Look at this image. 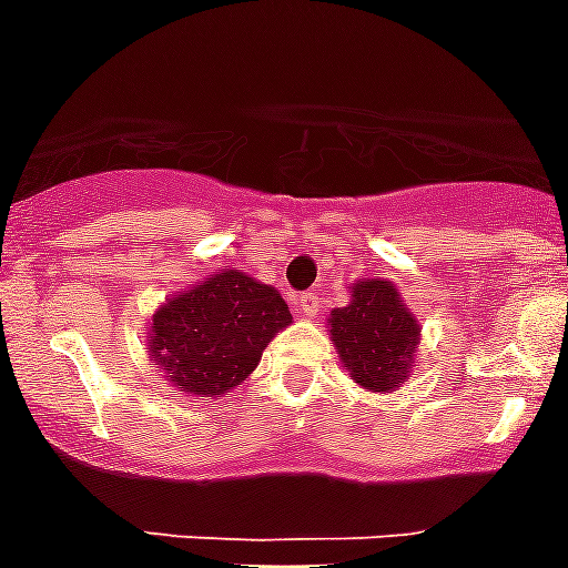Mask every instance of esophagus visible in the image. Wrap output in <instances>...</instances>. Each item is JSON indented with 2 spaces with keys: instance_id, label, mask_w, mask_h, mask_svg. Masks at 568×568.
Segmentation results:
<instances>
[{
  "instance_id": "34e87169",
  "label": "esophagus",
  "mask_w": 568,
  "mask_h": 568,
  "mask_svg": "<svg viewBox=\"0 0 568 568\" xmlns=\"http://www.w3.org/2000/svg\"><path fill=\"white\" fill-rule=\"evenodd\" d=\"M297 312L303 314V317H314V314L321 312V297H317V294H300Z\"/></svg>"
}]
</instances>
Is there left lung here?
<instances>
[{
  "instance_id": "1",
  "label": "left lung",
  "mask_w": 568,
  "mask_h": 568,
  "mask_svg": "<svg viewBox=\"0 0 568 568\" xmlns=\"http://www.w3.org/2000/svg\"><path fill=\"white\" fill-rule=\"evenodd\" d=\"M328 326L355 384L387 393L407 378L418 346V323L393 283L364 280L352 285V303L335 308Z\"/></svg>"
}]
</instances>
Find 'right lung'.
Listing matches in <instances>:
<instances>
[{
	"label": "right lung",
	"instance_id": "add662e5",
	"mask_svg": "<svg viewBox=\"0 0 568 568\" xmlns=\"http://www.w3.org/2000/svg\"><path fill=\"white\" fill-rule=\"evenodd\" d=\"M288 323L292 312L271 285L222 271L155 312L150 355L179 393L216 398L254 373L262 349Z\"/></svg>",
	"mask_w": 568,
	"mask_h": 568
}]
</instances>
